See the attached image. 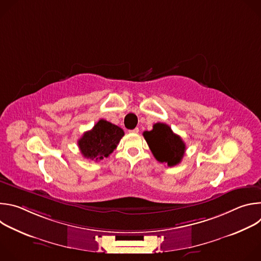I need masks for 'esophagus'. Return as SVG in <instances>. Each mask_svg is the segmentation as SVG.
Masks as SVG:
<instances>
[{"label":"esophagus","mask_w":261,"mask_h":261,"mask_svg":"<svg viewBox=\"0 0 261 261\" xmlns=\"http://www.w3.org/2000/svg\"><path fill=\"white\" fill-rule=\"evenodd\" d=\"M130 132H131V133H138V132H139V129H138V128H135V129H133V130H130Z\"/></svg>","instance_id":"1"}]
</instances>
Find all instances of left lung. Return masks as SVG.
Instances as JSON below:
<instances>
[{
	"label": "left lung",
	"instance_id": "1",
	"mask_svg": "<svg viewBox=\"0 0 261 261\" xmlns=\"http://www.w3.org/2000/svg\"><path fill=\"white\" fill-rule=\"evenodd\" d=\"M143 137L157 161L171 167L178 164L185 154L186 144L171 128L164 123H156L153 130L144 131Z\"/></svg>",
	"mask_w": 261,
	"mask_h": 261
}]
</instances>
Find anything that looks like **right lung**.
I'll return each mask as SVG.
<instances>
[{"instance_id":"1","label":"right lung","mask_w":261,"mask_h":261,"mask_svg":"<svg viewBox=\"0 0 261 261\" xmlns=\"http://www.w3.org/2000/svg\"><path fill=\"white\" fill-rule=\"evenodd\" d=\"M124 134L119 126L100 120L92 130L84 133L77 143L85 158L100 161L116 150Z\"/></svg>"}]
</instances>
